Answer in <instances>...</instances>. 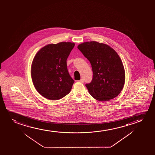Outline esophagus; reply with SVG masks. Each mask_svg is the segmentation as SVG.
Segmentation results:
<instances>
[{
  "instance_id": "esophagus-1",
  "label": "esophagus",
  "mask_w": 155,
  "mask_h": 155,
  "mask_svg": "<svg viewBox=\"0 0 155 155\" xmlns=\"http://www.w3.org/2000/svg\"><path fill=\"white\" fill-rule=\"evenodd\" d=\"M78 82L81 83H84V79H81V80L78 81Z\"/></svg>"
}]
</instances>
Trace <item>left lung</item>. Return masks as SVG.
I'll list each match as a JSON object with an SVG mask.
<instances>
[{
  "label": "left lung",
  "instance_id": "obj_1",
  "mask_svg": "<svg viewBox=\"0 0 155 155\" xmlns=\"http://www.w3.org/2000/svg\"><path fill=\"white\" fill-rule=\"evenodd\" d=\"M78 49L91 64L93 79L85 86L91 96L100 101L116 97L125 82V71L117 53L107 45L96 41L81 43Z\"/></svg>",
  "mask_w": 155,
  "mask_h": 155
}]
</instances>
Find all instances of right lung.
Returning a JSON list of instances; mask_svg holds the SVG:
<instances>
[{"label": "right lung", "mask_w": 155, "mask_h": 155, "mask_svg": "<svg viewBox=\"0 0 155 155\" xmlns=\"http://www.w3.org/2000/svg\"><path fill=\"white\" fill-rule=\"evenodd\" d=\"M74 46L71 42L50 44L40 49L34 57L32 81L44 97L60 100L70 93L74 81L68 72L67 59Z\"/></svg>", "instance_id": "obj_1"}]
</instances>
